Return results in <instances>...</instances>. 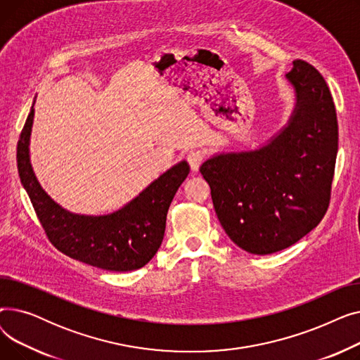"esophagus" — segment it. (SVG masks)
<instances>
[{
	"label": "esophagus",
	"instance_id": "34e87169",
	"mask_svg": "<svg viewBox=\"0 0 360 360\" xmlns=\"http://www.w3.org/2000/svg\"><path fill=\"white\" fill-rule=\"evenodd\" d=\"M204 159H205V155L202 153L201 150H191L190 153L186 155V162L190 163L193 172H198V169L202 165Z\"/></svg>",
	"mask_w": 360,
	"mask_h": 360
}]
</instances>
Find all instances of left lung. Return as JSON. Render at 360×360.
Returning <instances> with one entry per match:
<instances>
[{
	"label": "left lung",
	"instance_id": "1",
	"mask_svg": "<svg viewBox=\"0 0 360 360\" xmlns=\"http://www.w3.org/2000/svg\"><path fill=\"white\" fill-rule=\"evenodd\" d=\"M286 77L297 98L289 125L267 146L200 167L224 232L255 255L292 247L316 228L331 200L338 124L330 89L304 60Z\"/></svg>",
	"mask_w": 360,
	"mask_h": 360
}]
</instances>
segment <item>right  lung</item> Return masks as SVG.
<instances>
[{"label": "right lung", "instance_id": "right-lung-1", "mask_svg": "<svg viewBox=\"0 0 360 360\" xmlns=\"http://www.w3.org/2000/svg\"><path fill=\"white\" fill-rule=\"evenodd\" d=\"M34 109L32 106L17 143V169L37 219L60 252L108 271H132L155 257L163 240L166 214L178 188L190 174L181 162L128 202L108 216H79L53 202L37 182L29 160V139Z\"/></svg>", "mask_w": 360, "mask_h": 360}]
</instances>
